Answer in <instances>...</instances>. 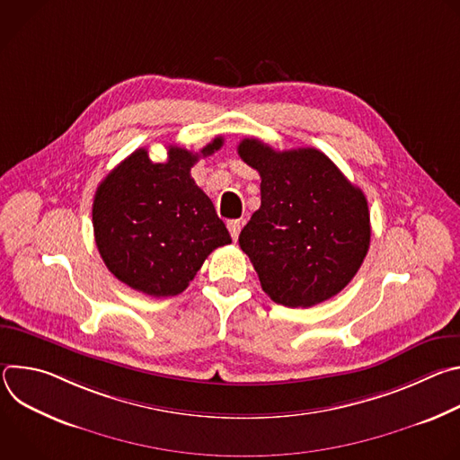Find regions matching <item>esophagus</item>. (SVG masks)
<instances>
[{"label": "esophagus", "instance_id": "esophagus-1", "mask_svg": "<svg viewBox=\"0 0 460 460\" xmlns=\"http://www.w3.org/2000/svg\"><path fill=\"white\" fill-rule=\"evenodd\" d=\"M240 227H242L240 220H229V222H227V229H229V233H231V236H233V240H236V238H238V234H240Z\"/></svg>", "mask_w": 460, "mask_h": 460}]
</instances>
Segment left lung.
Masks as SVG:
<instances>
[{
  "instance_id": "obj_1",
  "label": "left lung",
  "mask_w": 460,
  "mask_h": 460,
  "mask_svg": "<svg viewBox=\"0 0 460 460\" xmlns=\"http://www.w3.org/2000/svg\"><path fill=\"white\" fill-rule=\"evenodd\" d=\"M238 155L261 178L260 209L238 236L261 289L288 307L341 293L369 249L364 192L313 147L275 151L243 138Z\"/></svg>"
}]
</instances>
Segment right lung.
I'll list each match as a JSON object with an SVG mask.
<instances>
[{"label": "right lung", "instance_id": "add662e5", "mask_svg": "<svg viewBox=\"0 0 460 460\" xmlns=\"http://www.w3.org/2000/svg\"><path fill=\"white\" fill-rule=\"evenodd\" d=\"M222 146V137L200 153L171 146L164 164L138 149L98 185L94 240L119 282L149 296H174L217 247L231 243L209 196L190 178L199 158Z\"/></svg>", "mask_w": 460, "mask_h": 460}]
</instances>
